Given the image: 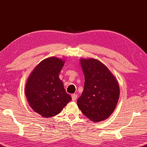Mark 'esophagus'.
Segmentation results:
<instances>
[{
    "label": "esophagus",
    "instance_id": "1",
    "mask_svg": "<svg viewBox=\"0 0 147 147\" xmlns=\"http://www.w3.org/2000/svg\"><path fill=\"white\" fill-rule=\"evenodd\" d=\"M72 96V100L73 101H75L76 100V98H77V94H73L71 95Z\"/></svg>",
    "mask_w": 147,
    "mask_h": 147
}]
</instances>
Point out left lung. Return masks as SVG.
Segmentation results:
<instances>
[{
	"instance_id": "8db88e82",
	"label": "left lung",
	"mask_w": 147,
	"mask_h": 147,
	"mask_svg": "<svg viewBox=\"0 0 147 147\" xmlns=\"http://www.w3.org/2000/svg\"><path fill=\"white\" fill-rule=\"evenodd\" d=\"M84 75L83 92L77 100L82 113L93 122L107 119L119 98L117 80L106 66L94 59L80 60Z\"/></svg>"
}]
</instances>
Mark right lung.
Here are the masks:
<instances>
[{"mask_svg": "<svg viewBox=\"0 0 147 147\" xmlns=\"http://www.w3.org/2000/svg\"><path fill=\"white\" fill-rule=\"evenodd\" d=\"M64 61L50 57L41 61L28 78L25 94L30 107L43 117L57 115L71 100L59 77Z\"/></svg>", "mask_w": 147, "mask_h": 147, "instance_id": "obj_1", "label": "right lung"}]
</instances>
